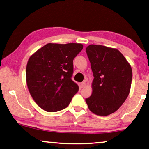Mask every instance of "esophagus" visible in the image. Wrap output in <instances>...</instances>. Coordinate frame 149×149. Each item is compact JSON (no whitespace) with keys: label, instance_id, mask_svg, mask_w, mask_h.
<instances>
[{"label":"esophagus","instance_id":"obj_1","mask_svg":"<svg viewBox=\"0 0 149 149\" xmlns=\"http://www.w3.org/2000/svg\"><path fill=\"white\" fill-rule=\"evenodd\" d=\"M85 86H86V82H85V81L82 82V83L80 84V87H81V88H84V87H85Z\"/></svg>","mask_w":149,"mask_h":149}]
</instances>
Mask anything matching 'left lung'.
Wrapping results in <instances>:
<instances>
[{
  "label": "left lung",
  "mask_w": 149,
  "mask_h": 149,
  "mask_svg": "<svg viewBox=\"0 0 149 149\" xmlns=\"http://www.w3.org/2000/svg\"><path fill=\"white\" fill-rule=\"evenodd\" d=\"M86 50L94 77L92 94L86 102L94 114L106 116L116 112L127 98L132 79V69L116 49L90 45Z\"/></svg>",
  "instance_id": "1"
}]
</instances>
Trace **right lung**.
Wrapping results in <instances>:
<instances>
[{"mask_svg":"<svg viewBox=\"0 0 149 149\" xmlns=\"http://www.w3.org/2000/svg\"><path fill=\"white\" fill-rule=\"evenodd\" d=\"M83 49L80 43H48L29 59L28 89L35 102L49 112L68 107L79 86L72 81L73 60Z\"/></svg>","mask_w":149,"mask_h":149,"instance_id":"right-lung-1","label":"right lung"}]
</instances>
